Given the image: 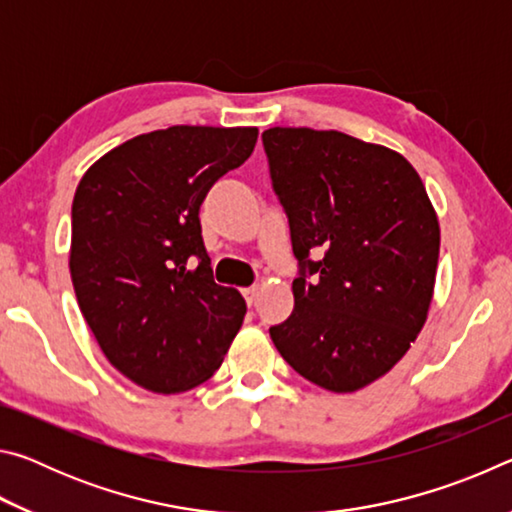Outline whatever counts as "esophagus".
I'll use <instances>...</instances> for the list:
<instances>
[{"instance_id":"obj_1","label":"esophagus","mask_w":512,"mask_h":512,"mask_svg":"<svg viewBox=\"0 0 512 512\" xmlns=\"http://www.w3.org/2000/svg\"><path fill=\"white\" fill-rule=\"evenodd\" d=\"M241 293H244L248 307H253L255 302H257V296H259V289H257V287H248V289H244Z\"/></svg>"}]
</instances>
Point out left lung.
Instances as JSON below:
<instances>
[{
  "mask_svg": "<svg viewBox=\"0 0 512 512\" xmlns=\"http://www.w3.org/2000/svg\"><path fill=\"white\" fill-rule=\"evenodd\" d=\"M262 142L298 262L296 305L268 332L305 379L359 391L404 357L427 320L436 212L418 171L386 146L280 126Z\"/></svg>",
  "mask_w": 512,
  "mask_h": 512,
  "instance_id": "1",
  "label": "left lung"
}]
</instances>
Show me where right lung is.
I'll return each mask as SVG.
<instances>
[{"mask_svg": "<svg viewBox=\"0 0 512 512\" xmlns=\"http://www.w3.org/2000/svg\"><path fill=\"white\" fill-rule=\"evenodd\" d=\"M255 142L257 128L171 126L112 149L76 187V300L108 361L146 391L203 384L239 332L246 302L214 282L198 210Z\"/></svg>", "mask_w": 512, "mask_h": 512, "instance_id": "obj_1", "label": "right lung"}]
</instances>
